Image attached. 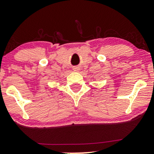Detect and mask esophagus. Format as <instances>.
Returning <instances> with one entry per match:
<instances>
[{
  "label": "esophagus",
  "instance_id": "1",
  "mask_svg": "<svg viewBox=\"0 0 154 154\" xmlns=\"http://www.w3.org/2000/svg\"><path fill=\"white\" fill-rule=\"evenodd\" d=\"M74 71H75V72H78L79 70V67H74Z\"/></svg>",
  "mask_w": 154,
  "mask_h": 154
}]
</instances>
